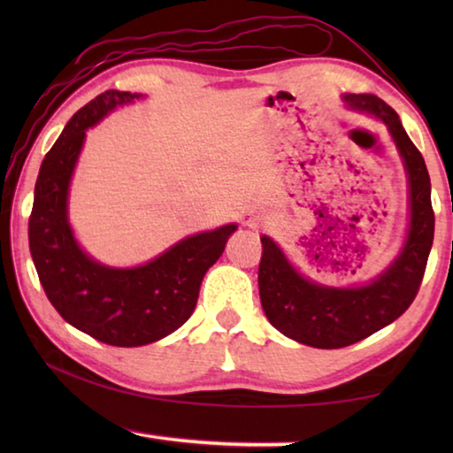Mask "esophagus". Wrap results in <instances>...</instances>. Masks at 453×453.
<instances>
[{
  "label": "esophagus",
  "mask_w": 453,
  "mask_h": 453,
  "mask_svg": "<svg viewBox=\"0 0 453 453\" xmlns=\"http://www.w3.org/2000/svg\"><path fill=\"white\" fill-rule=\"evenodd\" d=\"M254 216H251V213H245V216H243V224H248V226H251V224H254Z\"/></svg>",
  "instance_id": "esophagus-1"
}]
</instances>
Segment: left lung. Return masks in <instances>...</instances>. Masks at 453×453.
I'll list each match as a JSON object with an SVG mask.
<instances>
[{
	"mask_svg": "<svg viewBox=\"0 0 453 453\" xmlns=\"http://www.w3.org/2000/svg\"><path fill=\"white\" fill-rule=\"evenodd\" d=\"M349 110L370 113L388 126L408 175L410 221L400 254L378 278L357 286H326L289 262L272 237L262 235L259 300L270 324L291 340L337 349L365 340L410 308L424 278L434 243L432 183L424 157L405 134L400 116L373 94H343Z\"/></svg>",
	"mask_w": 453,
	"mask_h": 453,
	"instance_id": "8db88e82",
	"label": "left lung"
}]
</instances>
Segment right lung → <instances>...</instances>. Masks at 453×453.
Masks as SVG:
<instances>
[{"instance_id": "add662e5", "label": "right lung", "mask_w": 453, "mask_h": 453, "mask_svg": "<svg viewBox=\"0 0 453 453\" xmlns=\"http://www.w3.org/2000/svg\"><path fill=\"white\" fill-rule=\"evenodd\" d=\"M140 97L107 89L67 121L43 157L29 216V251L53 308L80 332L118 348L148 346L186 324L205 272L237 229L227 224L188 235L135 267H110L81 250L67 218V197L86 132Z\"/></svg>"}]
</instances>
